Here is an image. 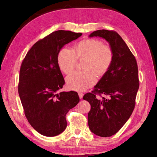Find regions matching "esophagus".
I'll list each match as a JSON object with an SVG mask.
<instances>
[{"label": "esophagus", "instance_id": "34e87169", "mask_svg": "<svg viewBox=\"0 0 157 157\" xmlns=\"http://www.w3.org/2000/svg\"><path fill=\"white\" fill-rule=\"evenodd\" d=\"M78 95H79V97L80 99H82L83 98V94L82 92H78Z\"/></svg>", "mask_w": 157, "mask_h": 157}]
</instances>
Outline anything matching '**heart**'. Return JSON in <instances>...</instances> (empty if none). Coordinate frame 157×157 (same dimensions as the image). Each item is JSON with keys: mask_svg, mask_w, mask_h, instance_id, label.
Returning <instances> with one entry per match:
<instances>
[{"mask_svg": "<svg viewBox=\"0 0 157 157\" xmlns=\"http://www.w3.org/2000/svg\"><path fill=\"white\" fill-rule=\"evenodd\" d=\"M114 52L112 48L103 44L101 40L87 38L79 41L73 51L66 48L60 50L57 56L59 68L64 74L73 71L78 60L85 59L83 72L76 71L66 78L70 90L82 91L93 86L97 82L95 73L102 77L109 71L113 63Z\"/></svg>", "mask_w": 157, "mask_h": 157, "instance_id": "1", "label": "heart"}]
</instances>
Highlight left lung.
<instances>
[{"instance_id":"1","label":"left lung","mask_w":157,"mask_h":157,"mask_svg":"<svg viewBox=\"0 0 157 157\" xmlns=\"http://www.w3.org/2000/svg\"><path fill=\"white\" fill-rule=\"evenodd\" d=\"M94 36L101 37L109 43L114 58L109 71L83 99L91 105L87 115L90 129L96 135L107 137L117 132L134 110L139 87L138 66L134 55L117 32L99 30L90 35ZM102 94L108 98H96Z\"/></svg>"}]
</instances>
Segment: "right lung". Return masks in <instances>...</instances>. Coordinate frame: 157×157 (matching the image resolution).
Masks as SVG:
<instances>
[{"label": "right lung", "instance_id": "1", "mask_svg": "<svg viewBox=\"0 0 157 157\" xmlns=\"http://www.w3.org/2000/svg\"><path fill=\"white\" fill-rule=\"evenodd\" d=\"M82 33L58 30L36 42L20 69L18 94L28 121L40 134L58 135L66 129V115L79 101L77 92L57 91L65 81L57 62L61 48Z\"/></svg>", "mask_w": 157, "mask_h": 157}]
</instances>
